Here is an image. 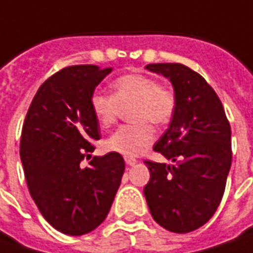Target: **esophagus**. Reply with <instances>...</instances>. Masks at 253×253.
I'll list each match as a JSON object with an SVG mask.
<instances>
[{
    "mask_svg": "<svg viewBox=\"0 0 253 253\" xmlns=\"http://www.w3.org/2000/svg\"><path fill=\"white\" fill-rule=\"evenodd\" d=\"M125 161H126L127 166H130V167H133V166H136V164H137V160L131 159V157H126Z\"/></svg>",
    "mask_w": 253,
    "mask_h": 253,
    "instance_id": "1",
    "label": "esophagus"
}]
</instances>
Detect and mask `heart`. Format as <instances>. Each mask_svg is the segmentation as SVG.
<instances>
[{"mask_svg": "<svg viewBox=\"0 0 253 253\" xmlns=\"http://www.w3.org/2000/svg\"><path fill=\"white\" fill-rule=\"evenodd\" d=\"M113 94L94 92L90 96L89 106L96 122L103 127L112 126L116 122L120 106L131 105L130 120L133 125L119 127L106 140V148L126 157L141 154L154 140L153 125H166L175 112L177 97L170 87L160 84L157 79L130 73L117 78L112 83Z\"/></svg>", "mask_w": 253, "mask_h": 253, "instance_id": "obj_1", "label": "heart"}]
</instances>
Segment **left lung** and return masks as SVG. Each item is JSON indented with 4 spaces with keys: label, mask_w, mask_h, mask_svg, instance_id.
<instances>
[{
    "label": "left lung",
    "mask_w": 253,
    "mask_h": 253,
    "mask_svg": "<svg viewBox=\"0 0 253 253\" xmlns=\"http://www.w3.org/2000/svg\"><path fill=\"white\" fill-rule=\"evenodd\" d=\"M177 97L169 128L154 144L171 164L146 161L144 197L154 221L177 234L211 219L225 191L232 163L231 126L219 97L203 76L181 63H150Z\"/></svg>",
    "instance_id": "obj_1"
}]
</instances>
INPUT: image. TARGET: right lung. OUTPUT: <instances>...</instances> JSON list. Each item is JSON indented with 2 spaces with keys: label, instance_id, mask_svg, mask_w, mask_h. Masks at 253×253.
Masks as SVG:
<instances>
[{
  "label": "right lung",
  "instance_id": "obj_1",
  "mask_svg": "<svg viewBox=\"0 0 253 253\" xmlns=\"http://www.w3.org/2000/svg\"><path fill=\"white\" fill-rule=\"evenodd\" d=\"M112 68L76 65L42 83L21 134V161L28 190L41 214L66 235H84L110 211L125 172L119 153L82 160L99 140L89 100ZM89 156V154H87Z\"/></svg>",
  "mask_w": 253,
  "mask_h": 253
}]
</instances>
